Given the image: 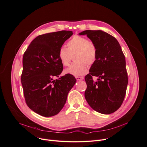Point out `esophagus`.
Returning a JSON list of instances; mask_svg holds the SVG:
<instances>
[{
    "label": "esophagus",
    "mask_w": 147,
    "mask_h": 147,
    "mask_svg": "<svg viewBox=\"0 0 147 147\" xmlns=\"http://www.w3.org/2000/svg\"><path fill=\"white\" fill-rule=\"evenodd\" d=\"M76 79L77 80H78V81H79V80H82L84 79V77H83L76 76Z\"/></svg>",
    "instance_id": "obj_1"
}]
</instances>
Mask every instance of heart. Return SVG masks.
<instances>
[{
	"label": "heart",
	"mask_w": 147,
	"mask_h": 147,
	"mask_svg": "<svg viewBox=\"0 0 147 147\" xmlns=\"http://www.w3.org/2000/svg\"><path fill=\"white\" fill-rule=\"evenodd\" d=\"M68 48L62 46L59 50V58L64 66L68 65L72 55L76 62L71 64L65 72L75 76H82L88 71V66L94 64L97 59L98 51L96 45L86 37L74 36L67 43Z\"/></svg>",
	"instance_id": "b5f03b06"
}]
</instances>
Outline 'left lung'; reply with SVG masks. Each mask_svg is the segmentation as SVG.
Wrapping results in <instances>:
<instances>
[{"label":"left lung","instance_id":"1","mask_svg":"<svg viewBox=\"0 0 147 147\" xmlns=\"http://www.w3.org/2000/svg\"><path fill=\"white\" fill-rule=\"evenodd\" d=\"M97 49L96 63L85 77L87 89L84 96L91 107L97 112L110 114L117 111L124 101L128 84L125 59L117 40L101 30H84ZM98 76L97 82L92 80Z\"/></svg>","mask_w":147,"mask_h":147}]
</instances>
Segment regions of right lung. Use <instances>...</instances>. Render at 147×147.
I'll use <instances>...</instances> for the list:
<instances>
[{"mask_svg": "<svg viewBox=\"0 0 147 147\" xmlns=\"http://www.w3.org/2000/svg\"><path fill=\"white\" fill-rule=\"evenodd\" d=\"M73 32L62 30L40 35L31 42L23 57L21 82L26 104L43 117L57 114L76 82L73 75L61 73L59 50Z\"/></svg>", "mask_w": 147, "mask_h": 147, "instance_id": "right-lung-1", "label": "right lung"}]
</instances>
